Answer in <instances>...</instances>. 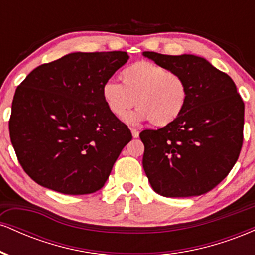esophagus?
Returning <instances> with one entry per match:
<instances>
[{"mask_svg": "<svg viewBox=\"0 0 255 255\" xmlns=\"http://www.w3.org/2000/svg\"><path fill=\"white\" fill-rule=\"evenodd\" d=\"M130 131H131V135H133V137H139V130H136V129H134V128H131Z\"/></svg>", "mask_w": 255, "mask_h": 255, "instance_id": "34e87169", "label": "esophagus"}]
</instances>
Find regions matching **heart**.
<instances>
[{
    "label": "heart",
    "instance_id": "heart-1",
    "mask_svg": "<svg viewBox=\"0 0 255 255\" xmlns=\"http://www.w3.org/2000/svg\"><path fill=\"white\" fill-rule=\"evenodd\" d=\"M122 84L109 80L102 96L115 118L124 119L134 104L137 110L127 118L129 125L151 121L164 127L182 114L188 98L184 79L151 61H137L120 74Z\"/></svg>",
    "mask_w": 255,
    "mask_h": 255
}]
</instances>
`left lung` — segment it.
<instances>
[{
  "instance_id": "1",
  "label": "left lung",
  "mask_w": 255,
  "mask_h": 255,
  "mask_svg": "<svg viewBox=\"0 0 255 255\" xmlns=\"http://www.w3.org/2000/svg\"><path fill=\"white\" fill-rule=\"evenodd\" d=\"M142 56L177 73L188 89L186 107L172 124L140 133L148 182L163 197L205 194L238 160L244 141V101L233 79L204 57L152 51Z\"/></svg>"
}]
</instances>
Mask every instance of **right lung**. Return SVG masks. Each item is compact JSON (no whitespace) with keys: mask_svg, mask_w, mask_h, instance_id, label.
<instances>
[{"mask_svg":"<svg viewBox=\"0 0 255 255\" xmlns=\"http://www.w3.org/2000/svg\"><path fill=\"white\" fill-rule=\"evenodd\" d=\"M128 58L125 51L72 52L17 86L9 134L32 180L69 195L104 186L131 133L108 109L102 89Z\"/></svg>","mask_w":255,"mask_h":255,"instance_id":"right-lung-1","label":"right lung"}]
</instances>
